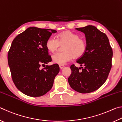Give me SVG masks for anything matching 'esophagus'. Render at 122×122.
<instances>
[{
	"label": "esophagus",
	"mask_w": 122,
	"mask_h": 122,
	"mask_svg": "<svg viewBox=\"0 0 122 122\" xmlns=\"http://www.w3.org/2000/svg\"><path fill=\"white\" fill-rule=\"evenodd\" d=\"M59 66H60V69H62L64 67V66L63 65H59Z\"/></svg>",
	"instance_id": "esophagus-1"
}]
</instances>
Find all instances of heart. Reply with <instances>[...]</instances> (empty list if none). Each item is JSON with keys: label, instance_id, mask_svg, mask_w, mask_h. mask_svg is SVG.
I'll return each instance as SVG.
<instances>
[{"label": "heart", "instance_id": "1", "mask_svg": "<svg viewBox=\"0 0 122 122\" xmlns=\"http://www.w3.org/2000/svg\"><path fill=\"white\" fill-rule=\"evenodd\" d=\"M60 46H63V52L56 53L52 56L54 62L63 65L73 58L78 59L83 56L87 49V44L84 39L78 34L69 30L61 33L57 39L51 36L46 42L47 50L51 53L57 51Z\"/></svg>", "mask_w": 122, "mask_h": 122}]
</instances>
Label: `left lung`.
Wrapping results in <instances>:
<instances>
[{
  "label": "left lung",
  "mask_w": 122,
  "mask_h": 122,
  "mask_svg": "<svg viewBox=\"0 0 122 122\" xmlns=\"http://www.w3.org/2000/svg\"><path fill=\"white\" fill-rule=\"evenodd\" d=\"M86 36L87 49L83 56L78 59L82 69L71 66L68 78L70 86L80 93H89L100 88L106 81L112 67V49L107 35L96 27L88 25L76 28Z\"/></svg>",
  "instance_id": "1"
}]
</instances>
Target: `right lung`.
<instances>
[{
    "label": "right lung",
    "mask_w": 122,
    "mask_h": 122,
    "mask_svg": "<svg viewBox=\"0 0 122 122\" xmlns=\"http://www.w3.org/2000/svg\"><path fill=\"white\" fill-rule=\"evenodd\" d=\"M56 30L29 27L18 35L8 53V63L12 80L18 89L26 95H44L52 88L60 71L57 64L46 66L51 61L46 42Z\"/></svg>",
    "instance_id": "obj_1"
}]
</instances>
